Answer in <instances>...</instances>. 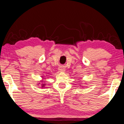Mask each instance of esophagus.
<instances>
[{"label":"esophagus","instance_id":"1","mask_svg":"<svg viewBox=\"0 0 124 124\" xmlns=\"http://www.w3.org/2000/svg\"><path fill=\"white\" fill-rule=\"evenodd\" d=\"M59 70L60 71H61V72H64V71H65V68L62 66L60 67Z\"/></svg>","mask_w":124,"mask_h":124}]
</instances>
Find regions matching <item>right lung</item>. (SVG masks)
I'll return each mask as SVG.
<instances>
[{"mask_svg": "<svg viewBox=\"0 0 124 124\" xmlns=\"http://www.w3.org/2000/svg\"><path fill=\"white\" fill-rule=\"evenodd\" d=\"M43 86H44V84H42V87H43Z\"/></svg>", "mask_w": 124, "mask_h": 124, "instance_id": "add662e5", "label": "right lung"}]
</instances>
